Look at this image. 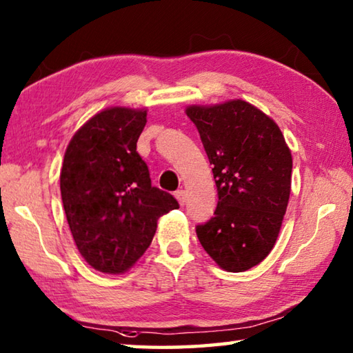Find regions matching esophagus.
I'll return each mask as SVG.
<instances>
[{
	"mask_svg": "<svg viewBox=\"0 0 353 353\" xmlns=\"http://www.w3.org/2000/svg\"><path fill=\"white\" fill-rule=\"evenodd\" d=\"M176 199H177V202L179 204H181L182 207L185 205V201H187V191L185 190H179V191H176Z\"/></svg>",
	"mask_w": 353,
	"mask_h": 353,
	"instance_id": "1",
	"label": "esophagus"
}]
</instances>
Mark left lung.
I'll return each mask as SVG.
<instances>
[{"mask_svg": "<svg viewBox=\"0 0 353 353\" xmlns=\"http://www.w3.org/2000/svg\"><path fill=\"white\" fill-rule=\"evenodd\" d=\"M185 113L199 130L218 188L214 216L196 234L221 270L248 271L277 241L291 193V151L277 123L248 101L188 105Z\"/></svg>", "mask_w": 353, "mask_h": 353, "instance_id": "obj_1", "label": "left lung"}]
</instances>
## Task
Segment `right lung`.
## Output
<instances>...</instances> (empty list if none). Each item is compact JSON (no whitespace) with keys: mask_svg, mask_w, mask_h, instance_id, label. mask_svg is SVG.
I'll return each instance as SVG.
<instances>
[{"mask_svg":"<svg viewBox=\"0 0 353 353\" xmlns=\"http://www.w3.org/2000/svg\"><path fill=\"white\" fill-rule=\"evenodd\" d=\"M146 109L107 107L76 130L63 155L61 194L76 248L104 274H123L151 244L157 221L179 208L151 185L137 141Z\"/></svg>","mask_w":353,"mask_h":353,"instance_id":"right-lung-1","label":"right lung"}]
</instances>
